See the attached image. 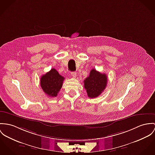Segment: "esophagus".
<instances>
[{
	"instance_id": "obj_1",
	"label": "esophagus",
	"mask_w": 155,
	"mask_h": 155,
	"mask_svg": "<svg viewBox=\"0 0 155 155\" xmlns=\"http://www.w3.org/2000/svg\"><path fill=\"white\" fill-rule=\"evenodd\" d=\"M71 75L72 76V77L76 78V71H72V72H71Z\"/></svg>"
}]
</instances>
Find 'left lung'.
Segmentation results:
<instances>
[{
    "label": "left lung",
    "instance_id": "1",
    "mask_svg": "<svg viewBox=\"0 0 155 155\" xmlns=\"http://www.w3.org/2000/svg\"><path fill=\"white\" fill-rule=\"evenodd\" d=\"M84 89L90 98H95L104 91L107 84V76L95 69H92L89 76L84 81Z\"/></svg>",
    "mask_w": 155,
    "mask_h": 155
}]
</instances>
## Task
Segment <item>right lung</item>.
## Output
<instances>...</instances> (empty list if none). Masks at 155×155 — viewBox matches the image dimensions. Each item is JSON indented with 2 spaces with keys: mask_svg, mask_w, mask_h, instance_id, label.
<instances>
[{
  "mask_svg": "<svg viewBox=\"0 0 155 155\" xmlns=\"http://www.w3.org/2000/svg\"><path fill=\"white\" fill-rule=\"evenodd\" d=\"M64 78L55 69L43 74L41 77L40 85L44 92L50 97H56L62 87Z\"/></svg>",
  "mask_w": 155,
  "mask_h": 155,
  "instance_id": "right-lung-1",
  "label": "right lung"
}]
</instances>
